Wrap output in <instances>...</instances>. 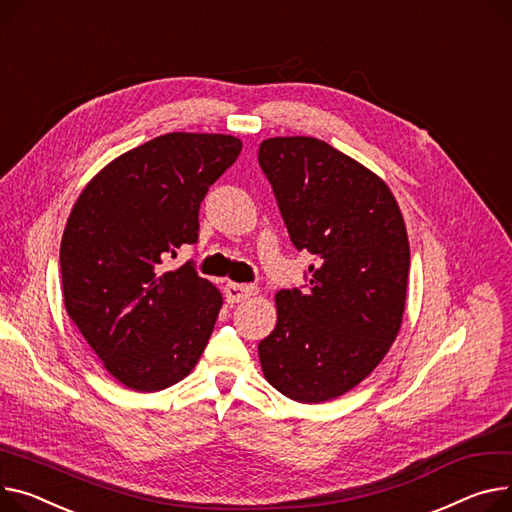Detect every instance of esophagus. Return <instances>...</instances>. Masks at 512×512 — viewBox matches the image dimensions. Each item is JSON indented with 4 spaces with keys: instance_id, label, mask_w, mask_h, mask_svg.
<instances>
[{
    "instance_id": "1",
    "label": "esophagus",
    "mask_w": 512,
    "mask_h": 512,
    "mask_svg": "<svg viewBox=\"0 0 512 512\" xmlns=\"http://www.w3.org/2000/svg\"><path fill=\"white\" fill-rule=\"evenodd\" d=\"M224 294H226L228 302H243V300L251 298L253 294H257V288L249 286V284H232L230 282L224 286Z\"/></svg>"
}]
</instances>
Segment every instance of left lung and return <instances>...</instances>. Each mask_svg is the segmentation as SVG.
Wrapping results in <instances>:
<instances>
[{
    "label": "left lung",
    "instance_id": "1",
    "mask_svg": "<svg viewBox=\"0 0 512 512\" xmlns=\"http://www.w3.org/2000/svg\"><path fill=\"white\" fill-rule=\"evenodd\" d=\"M257 158L292 245L315 261L304 290L276 294L261 368L294 401H329L364 381L399 333L410 274L405 222L383 179L317 138H269Z\"/></svg>",
    "mask_w": 512,
    "mask_h": 512
}]
</instances>
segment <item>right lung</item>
I'll return each instance as SVG.
<instances>
[{
  "label": "right lung",
  "mask_w": 512,
  "mask_h": 512,
  "mask_svg": "<svg viewBox=\"0 0 512 512\" xmlns=\"http://www.w3.org/2000/svg\"><path fill=\"white\" fill-rule=\"evenodd\" d=\"M224 133H166L125 152L86 185L61 238L65 311L125 387L183 381L214 331L222 294L191 261L164 259L197 243L199 206L241 154Z\"/></svg>",
  "instance_id": "add662e5"
}]
</instances>
